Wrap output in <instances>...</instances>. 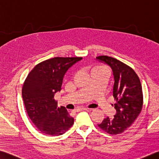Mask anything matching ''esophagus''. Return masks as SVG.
<instances>
[{"mask_svg":"<svg viewBox=\"0 0 159 159\" xmlns=\"http://www.w3.org/2000/svg\"><path fill=\"white\" fill-rule=\"evenodd\" d=\"M89 107H79V109L77 110L78 111H81V110H89Z\"/></svg>","mask_w":159,"mask_h":159,"instance_id":"1","label":"esophagus"}]
</instances>
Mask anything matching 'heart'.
<instances>
[{"instance_id":"heart-1","label":"heart","mask_w":159,"mask_h":159,"mask_svg":"<svg viewBox=\"0 0 159 159\" xmlns=\"http://www.w3.org/2000/svg\"><path fill=\"white\" fill-rule=\"evenodd\" d=\"M95 69H107L106 68H105V67H102V66H99V67H96L95 68Z\"/></svg>"}]
</instances>
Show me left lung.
Returning a JSON list of instances; mask_svg holds the SVG:
<instances>
[{"instance_id":"8db88e82","label":"left lung","mask_w":159,"mask_h":159,"mask_svg":"<svg viewBox=\"0 0 159 159\" xmlns=\"http://www.w3.org/2000/svg\"><path fill=\"white\" fill-rule=\"evenodd\" d=\"M96 59L109 65L114 75L113 97L116 114L107 117L100 125L102 130L110 134H119L127 130L137 119L143 107V92L139 78L132 68L108 56Z\"/></svg>"}]
</instances>
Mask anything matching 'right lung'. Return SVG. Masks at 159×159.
<instances>
[{"instance_id":"right-lung-1","label":"right lung","mask_w":159,"mask_h":159,"mask_svg":"<svg viewBox=\"0 0 159 159\" xmlns=\"http://www.w3.org/2000/svg\"><path fill=\"white\" fill-rule=\"evenodd\" d=\"M82 57H54L40 62L25 79L22 89L25 109L30 119L46 135L64 134L74 125L64 107H58L54 94L61 90L67 70Z\"/></svg>"}]
</instances>
